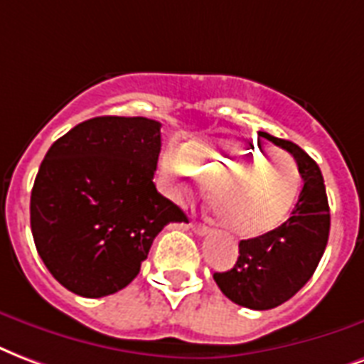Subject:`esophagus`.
I'll return each instance as SVG.
<instances>
[{
  "mask_svg": "<svg viewBox=\"0 0 364 364\" xmlns=\"http://www.w3.org/2000/svg\"><path fill=\"white\" fill-rule=\"evenodd\" d=\"M190 228H192L196 234H199V236L207 234V226H205V224H201V223H196V220H192V223H190Z\"/></svg>",
  "mask_w": 364,
  "mask_h": 364,
  "instance_id": "34e87169",
  "label": "esophagus"
}]
</instances>
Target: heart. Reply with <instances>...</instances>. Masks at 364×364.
Here are the masks:
<instances>
[{
	"label": "heart",
	"mask_w": 364,
	"mask_h": 364,
	"mask_svg": "<svg viewBox=\"0 0 364 364\" xmlns=\"http://www.w3.org/2000/svg\"><path fill=\"white\" fill-rule=\"evenodd\" d=\"M161 172L182 198L223 179L213 192V203L224 228L237 237L263 236L278 228L291 211L301 186L291 155L270 153L245 140L203 141L188 144L182 151L171 149L161 159Z\"/></svg>",
	"instance_id": "b5f03b06"
}]
</instances>
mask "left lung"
<instances>
[{
	"label": "left lung",
	"mask_w": 364,
	"mask_h": 364,
	"mask_svg": "<svg viewBox=\"0 0 364 364\" xmlns=\"http://www.w3.org/2000/svg\"><path fill=\"white\" fill-rule=\"evenodd\" d=\"M263 136L294 155L303 190L286 223L263 236L242 240L236 264L213 274L230 301L255 311L274 309L296 296L318 267L330 234V207L318 165L294 141Z\"/></svg>",
	"instance_id": "8db88e82"
}]
</instances>
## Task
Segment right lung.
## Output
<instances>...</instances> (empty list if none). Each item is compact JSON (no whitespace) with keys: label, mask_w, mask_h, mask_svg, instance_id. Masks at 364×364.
I'll list each match as a JSON object with an SVG mask.
<instances>
[{"label":"right lung","mask_w":364,"mask_h":364,"mask_svg":"<svg viewBox=\"0 0 364 364\" xmlns=\"http://www.w3.org/2000/svg\"><path fill=\"white\" fill-rule=\"evenodd\" d=\"M161 122L95 117L49 147L30 196L43 264L82 297L111 296L138 276L153 240L188 220L153 184Z\"/></svg>","instance_id":"right-lung-1"}]
</instances>
